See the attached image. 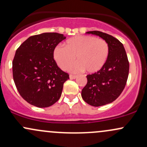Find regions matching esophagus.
Listing matches in <instances>:
<instances>
[{
	"label": "esophagus",
	"instance_id": "1",
	"mask_svg": "<svg viewBox=\"0 0 147 147\" xmlns=\"http://www.w3.org/2000/svg\"><path fill=\"white\" fill-rule=\"evenodd\" d=\"M77 77V76L76 75H70V78L71 80H75V79H76Z\"/></svg>",
	"mask_w": 147,
	"mask_h": 147
}]
</instances>
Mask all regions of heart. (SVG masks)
Returning a JSON list of instances; mask_svg holds the SVG:
<instances>
[{
	"label": "heart",
	"mask_w": 147,
	"mask_h": 147,
	"mask_svg": "<svg viewBox=\"0 0 147 147\" xmlns=\"http://www.w3.org/2000/svg\"><path fill=\"white\" fill-rule=\"evenodd\" d=\"M109 54V45L105 40L91 35H77L67 40L64 48L56 47L54 59L62 70H66L75 58L77 63L70 67V71L85 70L88 73H96L105 65Z\"/></svg>",
	"instance_id": "heart-1"
}]
</instances>
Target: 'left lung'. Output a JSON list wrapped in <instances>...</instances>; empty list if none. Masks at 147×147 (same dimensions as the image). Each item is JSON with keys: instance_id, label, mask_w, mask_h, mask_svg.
Here are the masks:
<instances>
[{"instance_id": "8db88e82", "label": "left lung", "mask_w": 147, "mask_h": 147, "mask_svg": "<svg viewBox=\"0 0 147 147\" xmlns=\"http://www.w3.org/2000/svg\"><path fill=\"white\" fill-rule=\"evenodd\" d=\"M100 37L108 43L109 54L101 70L86 76L82 97L88 105L99 107L115 100L123 91L129 72V62L123 45L112 35L98 31L86 32Z\"/></svg>"}]
</instances>
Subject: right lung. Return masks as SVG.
<instances>
[{"mask_svg":"<svg viewBox=\"0 0 147 147\" xmlns=\"http://www.w3.org/2000/svg\"><path fill=\"white\" fill-rule=\"evenodd\" d=\"M58 33L30 36L17 49L12 73L20 96L29 104L47 107L57 102L69 75L61 70L54 59V51L65 39Z\"/></svg>","mask_w":147,"mask_h":147,"instance_id":"obj_1","label":"right lung"}]
</instances>
